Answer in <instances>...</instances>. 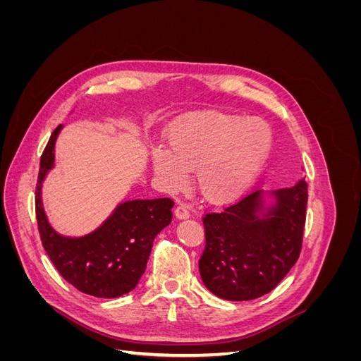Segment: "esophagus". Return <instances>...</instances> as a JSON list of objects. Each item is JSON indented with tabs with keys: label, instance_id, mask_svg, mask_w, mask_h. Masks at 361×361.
<instances>
[{
	"label": "esophagus",
	"instance_id": "esophagus-1",
	"mask_svg": "<svg viewBox=\"0 0 361 361\" xmlns=\"http://www.w3.org/2000/svg\"><path fill=\"white\" fill-rule=\"evenodd\" d=\"M174 215H176V218H179V220H187V218H190L188 206L185 203H179L176 206V209H174Z\"/></svg>",
	"mask_w": 361,
	"mask_h": 361
}]
</instances>
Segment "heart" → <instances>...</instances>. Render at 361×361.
Wrapping results in <instances>:
<instances>
[{
  "mask_svg": "<svg viewBox=\"0 0 361 361\" xmlns=\"http://www.w3.org/2000/svg\"><path fill=\"white\" fill-rule=\"evenodd\" d=\"M169 147L152 152L158 179L179 188L195 167L203 197L216 204L238 200L253 187L271 155L274 137L264 120L207 113L183 120L169 134Z\"/></svg>",
  "mask_w": 361,
  "mask_h": 361,
  "instance_id": "obj_1",
  "label": "heart"
}]
</instances>
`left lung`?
Instances as JSON below:
<instances>
[{
	"instance_id": "1",
	"label": "left lung",
	"mask_w": 361,
	"mask_h": 361,
	"mask_svg": "<svg viewBox=\"0 0 361 361\" xmlns=\"http://www.w3.org/2000/svg\"><path fill=\"white\" fill-rule=\"evenodd\" d=\"M255 191L223 212L203 216L206 245L199 260L204 286L228 301H248L274 289L300 257L307 183Z\"/></svg>"
}]
</instances>
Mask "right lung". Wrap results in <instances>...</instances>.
Here are the masks:
<instances>
[{
    "mask_svg": "<svg viewBox=\"0 0 361 361\" xmlns=\"http://www.w3.org/2000/svg\"><path fill=\"white\" fill-rule=\"evenodd\" d=\"M59 125L40 158L36 218L42 245L61 277L97 298H117L133 290L145 274L155 236L171 223V199L128 200L89 235L69 238L49 224L42 203V185L54 167Z\"/></svg>",
    "mask_w": 361,
    "mask_h": 361,
    "instance_id": "right-lung-1",
    "label": "right lung"
}]
</instances>
